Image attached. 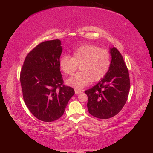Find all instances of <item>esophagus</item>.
Masks as SVG:
<instances>
[{"mask_svg": "<svg viewBox=\"0 0 153 153\" xmlns=\"http://www.w3.org/2000/svg\"><path fill=\"white\" fill-rule=\"evenodd\" d=\"M80 93H82L81 90H75V94H79Z\"/></svg>", "mask_w": 153, "mask_h": 153, "instance_id": "1", "label": "esophagus"}]
</instances>
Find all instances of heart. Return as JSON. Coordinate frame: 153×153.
Segmentation results:
<instances>
[{
  "label": "heart",
  "instance_id": "b5f03b06",
  "mask_svg": "<svg viewBox=\"0 0 153 153\" xmlns=\"http://www.w3.org/2000/svg\"><path fill=\"white\" fill-rule=\"evenodd\" d=\"M80 72L67 80V84L76 89H82L92 79L97 82L104 77L111 65V55L105 49L93 45H86L76 49L72 56L63 55L59 66L66 75L71 76L78 68Z\"/></svg>",
  "mask_w": 153,
  "mask_h": 153
}]
</instances>
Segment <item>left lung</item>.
I'll list each match as a JSON object with an SVG mask.
<instances>
[{"mask_svg": "<svg viewBox=\"0 0 153 153\" xmlns=\"http://www.w3.org/2000/svg\"><path fill=\"white\" fill-rule=\"evenodd\" d=\"M109 69L92 88L85 91L90 114L98 119H109L122 109L128 100L130 82L128 68L117 48H109Z\"/></svg>", "mask_w": 153, "mask_h": 153, "instance_id": "obj_1", "label": "left lung"}]
</instances>
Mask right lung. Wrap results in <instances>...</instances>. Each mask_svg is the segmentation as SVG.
<instances>
[{"label": "right lung", "instance_id": "1", "mask_svg": "<svg viewBox=\"0 0 153 153\" xmlns=\"http://www.w3.org/2000/svg\"><path fill=\"white\" fill-rule=\"evenodd\" d=\"M60 40L45 41L27 55L20 74L24 102L33 116L51 122L63 115L74 90L63 85L59 61Z\"/></svg>", "mask_w": 153, "mask_h": 153}]
</instances>
